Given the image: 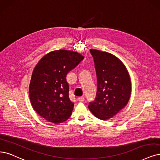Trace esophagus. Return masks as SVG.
I'll return each instance as SVG.
<instances>
[{
  "instance_id": "obj_1",
  "label": "esophagus",
  "mask_w": 160,
  "mask_h": 160,
  "mask_svg": "<svg viewBox=\"0 0 160 160\" xmlns=\"http://www.w3.org/2000/svg\"><path fill=\"white\" fill-rule=\"evenodd\" d=\"M78 100L79 102H84L85 98H84V97H83V96H82V97H79V98H78Z\"/></svg>"
}]
</instances>
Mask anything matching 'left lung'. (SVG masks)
<instances>
[{"mask_svg": "<svg viewBox=\"0 0 160 160\" xmlns=\"http://www.w3.org/2000/svg\"><path fill=\"white\" fill-rule=\"evenodd\" d=\"M97 74L96 98L88 108L102 120L115 116L127 105L131 93V82L124 64L113 55L90 50Z\"/></svg>", "mask_w": 160, "mask_h": 160, "instance_id": "8db88e82", "label": "left lung"}]
</instances>
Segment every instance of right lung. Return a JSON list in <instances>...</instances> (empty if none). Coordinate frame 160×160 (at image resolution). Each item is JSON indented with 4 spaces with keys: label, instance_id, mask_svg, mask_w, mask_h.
Segmentation results:
<instances>
[{
    "label": "right lung",
    "instance_id": "1",
    "mask_svg": "<svg viewBox=\"0 0 160 160\" xmlns=\"http://www.w3.org/2000/svg\"><path fill=\"white\" fill-rule=\"evenodd\" d=\"M84 57L77 52L58 50L45 55L35 66L29 87L34 110L47 121L61 123L70 117L74 103L69 98L67 74Z\"/></svg>",
    "mask_w": 160,
    "mask_h": 160
}]
</instances>
